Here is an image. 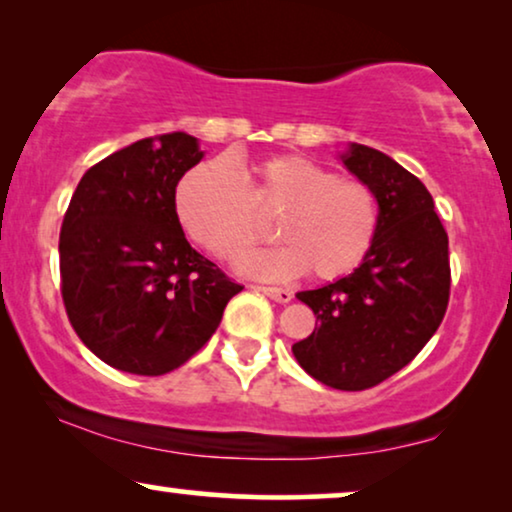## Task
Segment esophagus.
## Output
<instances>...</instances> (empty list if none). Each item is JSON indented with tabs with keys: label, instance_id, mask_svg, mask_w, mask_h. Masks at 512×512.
Here are the masks:
<instances>
[{
	"label": "esophagus",
	"instance_id": "1",
	"mask_svg": "<svg viewBox=\"0 0 512 512\" xmlns=\"http://www.w3.org/2000/svg\"><path fill=\"white\" fill-rule=\"evenodd\" d=\"M261 291L275 303H289L293 298V293L289 289H279V286H261Z\"/></svg>",
	"mask_w": 512,
	"mask_h": 512
}]
</instances>
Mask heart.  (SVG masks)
Wrapping results in <instances>:
<instances>
[{
	"mask_svg": "<svg viewBox=\"0 0 512 512\" xmlns=\"http://www.w3.org/2000/svg\"><path fill=\"white\" fill-rule=\"evenodd\" d=\"M174 212L184 233L221 261L258 240V216H277L275 237L284 244L237 261L242 275L272 282L303 272L319 282L345 277L363 263L380 228L373 188L298 153L258 160L251 179L221 158L193 167L179 179Z\"/></svg>",
	"mask_w": 512,
	"mask_h": 512,
	"instance_id": "obj_1",
	"label": "heart"
}]
</instances>
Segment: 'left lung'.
<instances>
[{
	"label": "left lung",
	"mask_w": 512,
	"mask_h": 512,
	"mask_svg": "<svg viewBox=\"0 0 512 512\" xmlns=\"http://www.w3.org/2000/svg\"><path fill=\"white\" fill-rule=\"evenodd\" d=\"M340 158L373 188L380 228L352 275L298 293L319 326L291 349L314 380L363 391L408 366L438 331L450 300V251L431 193L415 174L363 144H349Z\"/></svg>",
	"instance_id": "obj_1"
}]
</instances>
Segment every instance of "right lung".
Listing matches in <instances>:
<instances>
[{"label":"right lung","instance_id":"1","mask_svg":"<svg viewBox=\"0 0 512 512\" xmlns=\"http://www.w3.org/2000/svg\"><path fill=\"white\" fill-rule=\"evenodd\" d=\"M202 156L186 132L139 139L90 167L67 207L60 289L69 324L123 373L179 368L242 291L188 244L174 212L179 179Z\"/></svg>","mask_w":512,"mask_h":512}]
</instances>
